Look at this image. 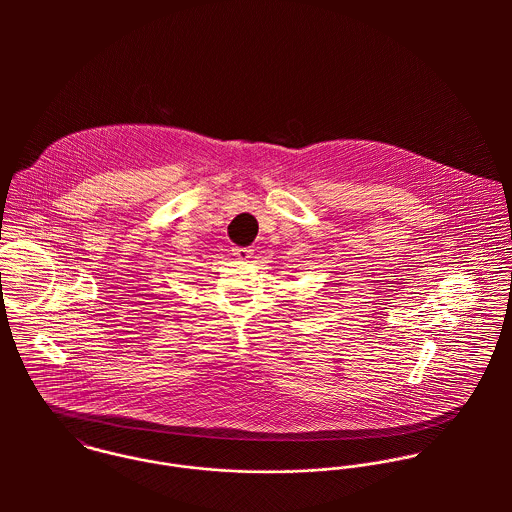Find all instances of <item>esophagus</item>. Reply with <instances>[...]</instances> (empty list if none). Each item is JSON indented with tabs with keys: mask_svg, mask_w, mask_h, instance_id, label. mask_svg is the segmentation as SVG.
<instances>
[{
	"mask_svg": "<svg viewBox=\"0 0 512 512\" xmlns=\"http://www.w3.org/2000/svg\"><path fill=\"white\" fill-rule=\"evenodd\" d=\"M252 252L254 250H250V248H232V256H236L238 260H250L252 258Z\"/></svg>",
	"mask_w": 512,
	"mask_h": 512,
	"instance_id": "obj_1",
	"label": "esophagus"
}]
</instances>
